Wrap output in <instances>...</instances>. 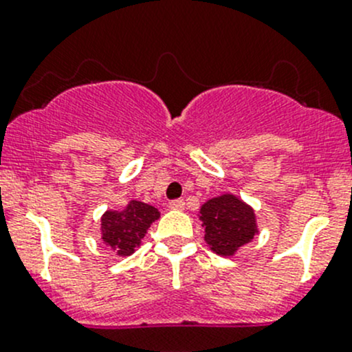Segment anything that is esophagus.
<instances>
[{
  "label": "esophagus",
  "instance_id": "34e87169",
  "mask_svg": "<svg viewBox=\"0 0 352 352\" xmlns=\"http://www.w3.org/2000/svg\"><path fill=\"white\" fill-rule=\"evenodd\" d=\"M184 206H186V202H184L182 199H175V201H170L168 202V208L170 209H177V211L184 209Z\"/></svg>",
  "mask_w": 352,
  "mask_h": 352
}]
</instances>
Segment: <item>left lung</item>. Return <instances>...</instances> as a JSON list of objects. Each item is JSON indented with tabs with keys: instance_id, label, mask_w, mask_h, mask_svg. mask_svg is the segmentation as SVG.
I'll use <instances>...</instances> for the list:
<instances>
[{
	"instance_id": "obj_1",
	"label": "left lung",
	"mask_w": 352,
	"mask_h": 352,
	"mask_svg": "<svg viewBox=\"0 0 352 352\" xmlns=\"http://www.w3.org/2000/svg\"><path fill=\"white\" fill-rule=\"evenodd\" d=\"M204 240L218 255H233L257 233L254 209L233 194L209 199L201 208Z\"/></svg>"
}]
</instances>
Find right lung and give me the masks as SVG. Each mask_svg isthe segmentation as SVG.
I'll use <instances>...</instances> for the list:
<instances>
[{"label":"right lung","mask_w":352,"mask_h":352,"mask_svg":"<svg viewBox=\"0 0 352 352\" xmlns=\"http://www.w3.org/2000/svg\"><path fill=\"white\" fill-rule=\"evenodd\" d=\"M158 218L160 211L153 206L131 201L122 211H107L102 216V240L117 255H131Z\"/></svg>","instance_id":"1"}]
</instances>
